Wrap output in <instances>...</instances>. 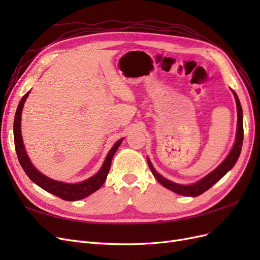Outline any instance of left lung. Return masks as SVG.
<instances>
[{
  "instance_id": "8db88e82",
  "label": "left lung",
  "mask_w": 260,
  "mask_h": 260,
  "mask_svg": "<svg viewBox=\"0 0 260 260\" xmlns=\"http://www.w3.org/2000/svg\"><path fill=\"white\" fill-rule=\"evenodd\" d=\"M234 98H235V102H237V109H238V129H237V138H235V142L234 145L231 149V152L229 153V155L226 156V158L219 165V166L214 170L211 171L209 175H207L205 178H203L202 180L198 181V182L194 184H190V185H183V184H178L175 182H171V181L167 180L166 178H164L162 176H160L158 172H157L153 165L147 158V164L149 166V169H151L152 174L154 175V177L157 179L158 182L164 185L168 190L178 193L180 195H184V196H199L201 194H203L205 191L209 190V188L214 185L216 182L221 179L228 171H229L235 162L238 161L239 156L241 154V149H242V144H243V137H244V132H243V112H242V107H241V103L240 100L235 93L232 90Z\"/></svg>"
}]
</instances>
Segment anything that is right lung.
<instances>
[{"mask_svg": "<svg viewBox=\"0 0 260 260\" xmlns=\"http://www.w3.org/2000/svg\"><path fill=\"white\" fill-rule=\"evenodd\" d=\"M29 93H30V91L27 92L20 100L16 114H15V119H14L15 148H16V154L18 157V160H19V164L22 167L23 171L26 172V175L29 177V179L32 181V182H35L37 185L42 187L43 190H45L46 192L56 195L59 199L65 200V201H73V202L79 201V200L86 198V196L91 195L95 191H98L99 188L105 182V180L108 175V171H109V169H111L113 156L116 153L118 147H119V145L121 144L123 139H120L119 141H117L115 145L111 148V151H109V153L106 156V159L103 164V166H102V168L100 169L98 174L94 175L93 177H91L89 179H86L85 181H83V182L70 184V183H65V182H59V181L45 177L43 174H41L40 171L37 170L34 167L32 164H31L29 157L25 151V146H23V143H22L21 130H20L21 111L23 108V104H25V102L29 95Z\"/></svg>", "mask_w": 260, "mask_h": 260, "instance_id": "add662e5", "label": "right lung"}]
</instances>
